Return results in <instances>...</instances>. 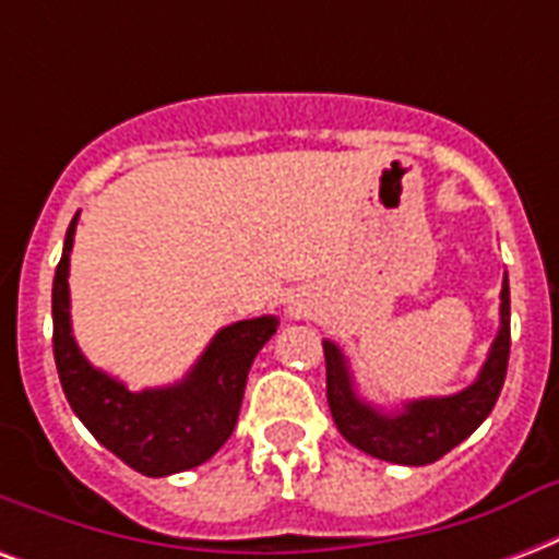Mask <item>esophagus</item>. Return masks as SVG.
Instances as JSON below:
<instances>
[{"instance_id":"esophagus-1","label":"esophagus","mask_w":559,"mask_h":559,"mask_svg":"<svg viewBox=\"0 0 559 559\" xmlns=\"http://www.w3.org/2000/svg\"><path fill=\"white\" fill-rule=\"evenodd\" d=\"M289 316H296V319H301V316H307V307L301 305V301H293V305H289Z\"/></svg>"}]
</instances>
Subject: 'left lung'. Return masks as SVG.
Segmentation results:
<instances>
[{
  "instance_id": "left-lung-1",
  "label": "left lung",
  "mask_w": 559,
  "mask_h": 559,
  "mask_svg": "<svg viewBox=\"0 0 559 559\" xmlns=\"http://www.w3.org/2000/svg\"><path fill=\"white\" fill-rule=\"evenodd\" d=\"M328 366V406L342 438L366 455L391 464L424 467L455 450L476 432L493 412L504 385L511 357V287L508 272L499 293V331H496L476 380L452 394L412 397L400 403H373L359 391L350 357L333 340H322Z\"/></svg>"
}]
</instances>
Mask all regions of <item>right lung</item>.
Returning a JSON list of instances; mask_svg holds the SVG:
<instances>
[{
	"label": "right lung",
	"instance_id": "add662e5",
	"mask_svg": "<svg viewBox=\"0 0 559 559\" xmlns=\"http://www.w3.org/2000/svg\"><path fill=\"white\" fill-rule=\"evenodd\" d=\"M74 214L63 240L51 287L55 362L66 400L81 424L127 467L151 478L200 467L235 432L249 368L258 350L278 331V316H258L219 328L179 380L130 389L104 368L92 366L72 331Z\"/></svg>",
	"mask_w": 559,
	"mask_h": 559
}]
</instances>
